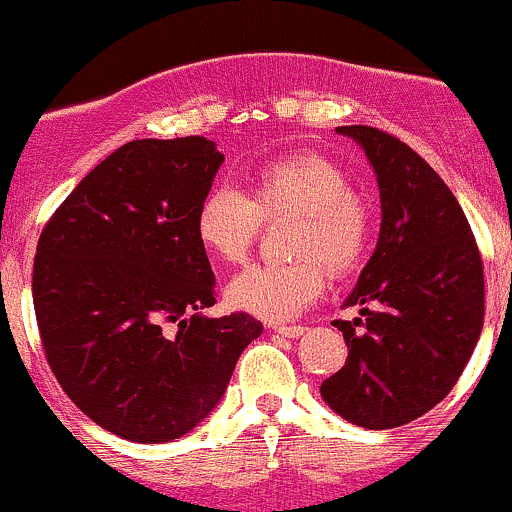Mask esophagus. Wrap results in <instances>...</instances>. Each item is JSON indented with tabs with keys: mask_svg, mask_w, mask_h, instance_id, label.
Listing matches in <instances>:
<instances>
[{
	"mask_svg": "<svg viewBox=\"0 0 512 512\" xmlns=\"http://www.w3.org/2000/svg\"><path fill=\"white\" fill-rule=\"evenodd\" d=\"M273 331L283 338H298L308 331L306 326H273Z\"/></svg>",
	"mask_w": 512,
	"mask_h": 512,
	"instance_id": "obj_1",
	"label": "esophagus"
}]
</instances>
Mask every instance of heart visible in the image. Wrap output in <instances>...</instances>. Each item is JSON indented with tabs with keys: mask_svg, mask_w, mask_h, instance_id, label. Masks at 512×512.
I'll return each mask as SVG.
<instances>
[{
	"mask_svg": "<svg viewBox=\"0 0 512 512\" xmlns=\"http://www.w3.org/2000/svg\"><path fill=\"white\" fill-rule=\"evenodd\" d=\"M296 216L291 263H258L226 286L234 311L283 323L323 293L326 266L336 276L358 271L373 244V211L351 191V176L321 154H293L258 166L246 191L216 186L194 216L196 241L214 261L241 263L254 249L263 221Z\"/></svg>",
	"mask_w": 512,
	"mask_h": 512,
	"instance_id": "obj_1",
	"label": "heart"
}]
</instances>
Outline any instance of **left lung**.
Returning <instances> with one entry per match:
<instances>
[{
    "label": "left lung",
    "mask_w": 512,
    "mask_h": 512,
    "mask_svg": "<svg viewBox=\"0 0 512 512\" xmlns=\"http://www.w3.org/2000/svg\"><path fill=\"white\" fill-rule=\"evenodd\" d=\"M336 131L373 166L381 231L346 298L366 321H333L348 358L321 383V396L353 426L398 428L438 406L473 356L485 313L483 261L458 199L428 161L373 126Z\"/></svg>",
    "instance_id": "obj_1"
}]
</instances>
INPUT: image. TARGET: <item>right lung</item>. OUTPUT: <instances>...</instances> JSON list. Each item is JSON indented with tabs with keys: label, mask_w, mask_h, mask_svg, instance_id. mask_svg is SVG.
<instances>
[{
	"label": "right lung",
	"mask_w": 512,
	"mask_h": 512,
	"mask_svg": "<svg viewBox=\"0 0 512 512\" xmlns=\"http://www.w3.org/2000/svg\"><path fill=\"white\" fill-rule=\"evenodd\" d=\"M224 154L206 136L136 139L79 181L44 226L32 296L59 386L134 443H169L219 406L263 333L206 316L216 278L194 216Z\"/></svg>",
	"instance_id": "right-lung-1"
}]
</instances>
